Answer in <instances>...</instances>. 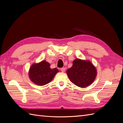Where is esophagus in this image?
<instances>
[{
    "label": "esophagus",
    "mask_w": 123,
    "mask_h": 123,
    "mask_svg": "<svg viewBox=\"0 0 123 123\" xmlns=\"http://www.w3.org/2000/svg\"><path fill=\"white\" fill-rule=\"evenodd\" d=\"M61 70L62 71V72H65V71H66V69L65 68H62L61 69Z\"/></svg>",
    "instance_id": "obj_1"
}]
</instances>
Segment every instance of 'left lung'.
I'll list each match as a JSON object with an SVG mask.
<instances>
[{"label": "left lung", "instance_id": "obj_1", "mask_svg": "<svg viewBox=\"0 0 123 123\" xmlns=\"http://www.w3.org/2000/svg\"><path fill=\"white\" fill-rule=\"evenodd\" d=\"M71 82L77 86L85 88L90 86L97 76V70L89 60L74 59L73 66L67 71Z\"/></svg>", "mask_w": 123, "mask_h": 123}]
</instances>
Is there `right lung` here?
Segmentation results:
<instances>
[{
  "label": "right lung",
  "instance_id": "right-lung-1",
  "mask_svg": "<svg viewBox=\"0 0 123 123\" xmlns=\"http://www.w3.org/2000/svg\"><path fill=\"white\" fill-rule=\"evenodd\" d=\"M59 71L56 68L51 69L50 63L43 60L38 63H33L30 67L28 75L30 80L38 86H43L52 80Z\"/></svg>",
  "mask_w": 123,
  "mask_h": 123
}]
</instances>
